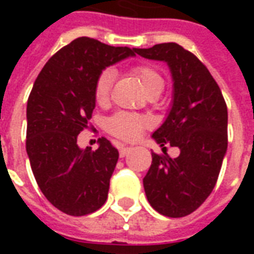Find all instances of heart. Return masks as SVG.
Segmentation results:
<instances>
[{
    "label": "heart",
    "mask_w": 254,
    "mask_h": 254,
    "mask_svg": "<svg viewBox=\"0 0 254 254\" xmlns=\"http://www.w3.org/2000/svg\"><path fill=\"white\" fill-rule=\"evenodd\" d=\"M116 130L120 136L132 140V138H134V134L140 132V127L129 118H120L116 122Z\"/></svg>",
    "instance_id": "obj_1"
}]
</instances>
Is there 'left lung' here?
<instances>
[{"instance_id":"1","label":"left lung","mask_w":254,"mask_h":254,"mask_svg":"<svg viewBox=\"0 0 254 254\" xmlns=\"http://www.w3.org/2000/svg\"><path fill=\"white\" fill-rule=\"evenodd\" d=\"M127 57V49L77 38L47 61L34 83L27 155L42 193L64 213L88 215L107 200L118 151L98 136L80 144L78 134L92 117L100 74Z\"/></svg>"}]
</instances>
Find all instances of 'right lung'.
I'll use <instances>...</instances> for the list:
<instances>
[{
    "instance_id": "1",
    "label": "right lung",
    "mask_w": 254,
    "mask_h": 254,
    "mask_svg": "<svg viewBox=\"0 0 254 254\" xmlns=\"http://www.w3.org/2000/svg\"><path fill=\"white\" fill-rule=\"evenodd\" d=\"M136 53L156 61L170 56L173 64L170 107L152 138L174 149L152 154L143 185L155 211L182 218L196 211L216 184L227 152L226 103L209 72L181 46L165 43Z\"/></svg>"
}]
</instances>
